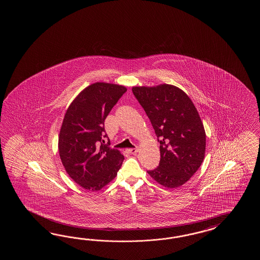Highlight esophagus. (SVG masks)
I'll list each match as a JSON object with an SVG mask.
<instances>
[{
  "instance_id": "34e87169",
  "label": "esophagus",
  "mask_w": 260,
  "mask_h": 260,
  "mask_svg": "<svg viewBox=\"0 0 260 260\" xmlns=\"http://www.w3.org/2000/svg\"><path fill=\"white\" fill-rule=\"evenodd\" d=\"M138 148H133V149H126V151H127L129 154H136V153L138 152Z\"/></svg>"
}]
</instances>
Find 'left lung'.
I'll use <instances>...</instances> for the list:
<instances>
[{
	"mask_svg": "<svg viewBox=\"0 0 260 260\" xmlns=\"http://www.w3.org/2000/svg\"><path fill=\"white\" fill-rule=\"evenodd\" d=\"M160 143V160L149 176L166 188L187 182L202 165L205 153V128L192 101L170 84L133 87Z\"/></svg>",
	"mask_w": 260,
	"mask_h": 260,
	"instance_id": "1",
	"label": "left lung"
}]
</instances>
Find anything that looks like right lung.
Instances as JSON below:
<instances>
[{"label":"right lung","mask_w":260,"mask_h":260,"mask_svg":"<svg viewBox=\"0 0 260 260\" xmlns=\"http://www.w3.org/2000/svg\"><path fill=\"white\" fill-rule=\"evenodd\" d=\"M127 89L95 83L83 89L67 110L58 138L61 161L78 185L100 190L117 176L124 159L105 143L104 122Z\"/></svg>","instance_id":"1"}]
</instances>
